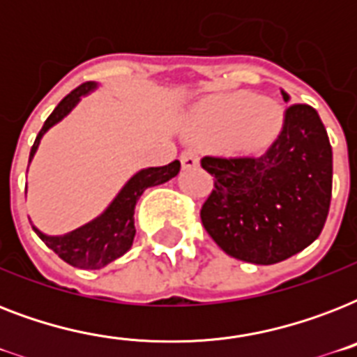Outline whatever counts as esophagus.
Masks as SVG:
<instances>
[{
    "label": "esophagus",
    "mask_w": 357,
    "mask_h": 357,
    "mask_svg": "<svg viewBox=\"0 0 357 357\" xmlns=\"http://www.w3.org/2000/svg\"><path fill=\"white\" fill-rule=\"evenodd\" d=\"M179 161H181V167L185 170H190V168H196L200 165V159L196 155L195 151H183L181 155H179Z\"/></svg>",
    "instance_id": "obj_1"
}]
</instances>
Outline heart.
I'll list each match as a JSON object with an SVG mask.
<instances>
[{"label": "heart", "instance_id": "heart-1", "mask_svg": "<svg viewBox=\"0 0 357 357\" xmlns=\"http://www.w3.org/2000/svg\"><path fill=\"white\" fill-rule=\"evenodd\" d=\"M282 123V111L266 98L235 92L215 98L196 109L190 128L209 137H229L244 151H259L271 144Z\"/></svg>", "mask_w": 357, "mask_h": 357}]
</instances>
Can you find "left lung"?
<instances>
[{"instance_id": "8db88e82", "label": "left lung", "mask_w": 357, "mask_h": 357, "mask_svg": "<svg viewBox=\"0 0 357 357\" xmlns=\"http://www.w3.org/2000/svg\"><path fill=\"white\" fill-rule=\"evenodd\" d=\"M202 168L215 176L202 224L235 259L274 265L321 235L332 200V146L311 105L285 109L282 131L263 155H206Z\"/></svg>"}]
</instances>
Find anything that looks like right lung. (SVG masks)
<instances>
[{"label": "right lung", "instance_id": "right-lung-1", "mask_svg": "<svg viewBox=\"0 0 357 357\" xmlns=\"http://www.w3.org/2000/svg\"><path fill=\"white\" fill-rule=\"evenodd\" d=\"M96 86V83L89 81V83H83L77 89H74L68 96L61 100V103L53 109V113L47 116V120L36 135L35 144L31 148L29 162L35 155L38 144H40L42 135L57 122H61L79 103L81 96H86ZM179 168H181L179 161H172L165 167H150L139 170L128 183L123 185L116 198L109 204L107 209L100 217L91 220L85 226H81V228L74 229V231H70V234L53 237V235L42 234L40 229L35 228V226H33V229L46 243L47 248H52L68 265L85 268V271L102 268V266L109 265L111 261L119 259L120 255H123L131 248L135 238V206H137V200L142 196V192L148 187L167 183L168 179L178 176Z\"/></svg>", "mask_w": 357, "mask_h": 357}]
</instances>
